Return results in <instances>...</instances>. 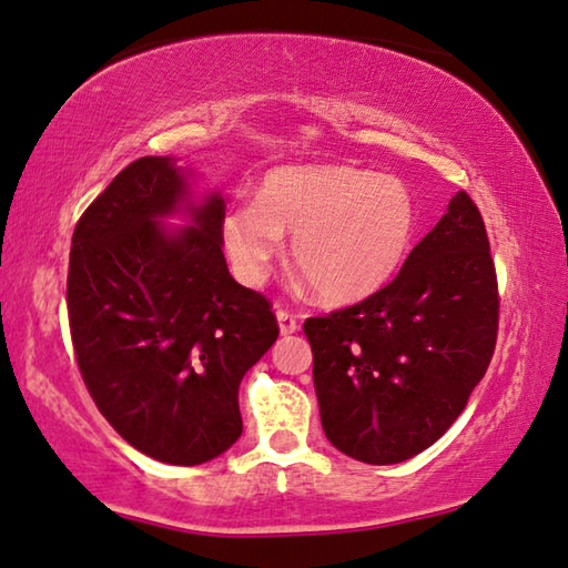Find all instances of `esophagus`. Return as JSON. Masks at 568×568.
Returning a JSON list of instances; mask_svg holds the SVG:
<instances>
[{"mask_svg":"<svg viewBox=\"0 0 568 568\" xmlns=\"http://www.w3.org/2000/svg\"><path fill=\"white\" fill-rule=\"evenodd\" d=\"M275 315H277V325H281V333L283 335H293L297 331V318H295L293 313H287V311H283V307H281V311H277Z\"/></svg>","mask_w":568,"mask_h":568,"instance_id":"34e87169","label":"esophagus"}]
</instances>
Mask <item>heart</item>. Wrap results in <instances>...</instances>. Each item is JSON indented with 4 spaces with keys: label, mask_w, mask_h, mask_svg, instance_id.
I'll use <instances>...</instances> for the list:
<instances>
[{
    "label": "heart",
    "mask_w": 568,
    "mask_h": 568,
    "mask_svg": "<svg viewBox=\"0 0 568 568\" xmlns=\"http://www.w3.org/2000/svg\"><path fill=\"white\" fill-rule=\"evenodd\" d=\"M418 210L406 182L351 165L271 170L261 200H240L223 217V243L240 277L263 283L293 235L291 257L315 295L361 303L406 263Z\"/></svg>",
    "instance_id": "heart-1"
}]
</instances>
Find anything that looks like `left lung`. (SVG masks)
<instances>
[{"label":"left lung","instance_id":"obj_1","mask_svg":"<svg viewBox=\"0 0 568 568\" xmlns=\"http://www.w3.org/2000/svg\"><path fill=\"white\" fill-rule=\"evenodd\" d=\"M498 303L484 217L460 190L386 287L303 323L331 444L373 466L436 444L486 376Z\"/></svg>","mask_w":568,"mask_h":568}]
</instances>
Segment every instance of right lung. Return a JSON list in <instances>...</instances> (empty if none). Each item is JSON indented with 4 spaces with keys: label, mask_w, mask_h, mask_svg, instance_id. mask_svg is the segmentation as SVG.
<instances>
[{
    "label": "right lung",
    "mask_w": 568,
    "mask_h": 568,
    "mask_svg": "<svg viewBox=\"0 0 568 568\" xmlns=\"http://www.w3.org/2000/svg\"><path fill=\"white\" fill-rule=\"evenodd\" d=\"M185 187L172 158L130 162L77 220L67 273L72 348L94 406L130 446L172 466L235 444L240 381L281 333L271 301L227 271L223 197L190 207L178 235L158 225Z\"/></svg>",
    "instance_id": "obj_1"
}]
</instances>
